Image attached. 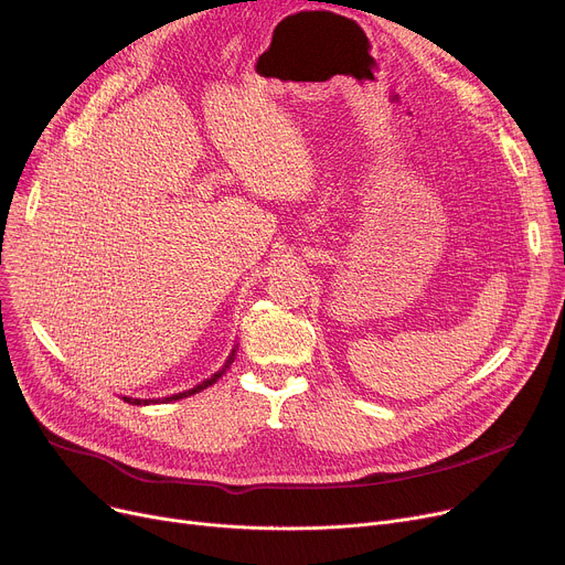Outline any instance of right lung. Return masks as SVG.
<instances>
[{"label":"right lung","mask_w":565,"mask_h":565,"mask_svg":"<svg viewBox=\"0 0 565 565\" xmlns=\"http://www.w3.org/2000/svg\"><path fill=\"white\" fill-rule=\"evenodd\" d=\"M233 353H235V351H233ZM231 362H233V355H231V358H228V362H226V366H224V369H222V371H216V373H214V375H212V377H210V380H205V382H201V384H196V386H194V388H190V392H183V394H177V396H169V398H162V401H160V398H158V401H156V403H169V401H179V398H188V396H192V394H199V392H203V388H205V386H210V384H214V382H216V380H220V377H222V375H224V373H226V369H228V366H231ZM124 401H126V403H131V405H149V403H153V401H138V398H136V401H131V398H124Z\"/></svg>","instance_id":"1"}]
</instances>
